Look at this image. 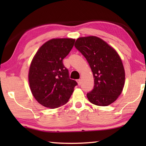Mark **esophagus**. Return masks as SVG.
Returning <instances> with one entry per match:
<instances>
[{"label": "esophagus", "mask_w": 146, "mask_h": 146, "mask_svg": "<svg viewBox=\"0 0 146 146\" xmlns=\"http://www.w3.org/2000/svg\"><path fill=\"white\" fill-rule=\"evenodd\" d=\"M76 82H77V83H78V84L80 86V84H81V80H80V79H78L77 80H76Z\"/></svg>", "instance_id": "esophagus-1"}]
</instances>
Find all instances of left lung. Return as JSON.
Masks as SVG:
<instances>
[{
  "mask_svg": "<svg viewBox=\"0 0 146 146\" xmlns=\"http://www.w3.org/2000/svg\"><path fill=\"white\" fill-rule=\"evenodd\" d=\"M75 46L84 56L93 72L95 85L87 94L89 101L100 106L114 102L125 84V70L117 51L95 36L79 37Z\"/></svg>",
  "mask_w": 146,
  "mask_h": 146,
  "instance_id": "8db88e82",
  "label": "left lung"
}]
</instances>
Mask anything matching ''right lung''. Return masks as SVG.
I'll use <instances>...</instances> for the list:
<instances>
[{
    "label": "right lung",
    "mask_w": 146,
    "mask_h": 146,
    "mask_svg": "<svg viewBox=\"0 0 146 146\" xmlns=\"http://www.w3.org/2000/svg\"><path fill=\"white\" fill-rule=\"evenodd\" d=\"M73 38H53L36 51L29 66L28 81L34 98L50 109L68 102L77 83L69 78L62 60L73 48Z\"/></svg>",
    "instance_id": "1"
}]
</instances>
